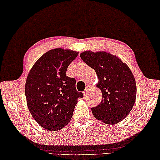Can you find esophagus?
<instances>
[{"label": "esophagus", "mask_w": 160, "mask_h": 160, "mask_svg": "<svg viewBox=\"0 0 160 160\" xmlns=\"http://www.w3.org/2000/svg\"><path fill=\"white\" fill-rule=\"evenodd\" d=\"M90 86H87V87H86V90H85L83 91V92L84 96H87L88 94V92H89V90H90Z\"/></svg>", "instance_id": "1"}]
</instances>
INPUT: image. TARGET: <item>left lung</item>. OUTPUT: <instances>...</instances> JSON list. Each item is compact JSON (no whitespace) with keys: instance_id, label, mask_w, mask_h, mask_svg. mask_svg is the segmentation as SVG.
Wrapping results in <instances>:
<instances>
[{"instance_id":"left-lung-1","label":"left lung","mask_w":160,"mask_h":160,"mask_svg":"<svg viewBox=\"0 0 160 160\" xmlns=\"http://www.w3.org/2000/svg\"><path fill=\"white\" fill-rule=\"evenodd\" d=\"M80 57L96 72L97 87L102 92L100 104L92 108L94 117L109 125L122 122L131 111L136 99V82L129 67L116 55L104 51H84Z\"/></svg>"}]
</instances>
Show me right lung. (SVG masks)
Segmentation results:
<instances>
[{
	"label": "right lung",
	"mask_w": 160,
	"mask_h": 160,
	"mask_svg": "<svg viewBox=\"0 0 160 160\" xmlns=\"http://www.w3.org/2000/svg\"><path fill=\"white\" fill-rule=\"evenodd\" d=\"M79 54L69 49L55 48L38 58L26 79L25 92L32 116L39 125L58 130L71 120L77 99L76 80L66 75L68 67Z\"/></svg>",
	"instance_id": "add662e5"
}]
</instances>
